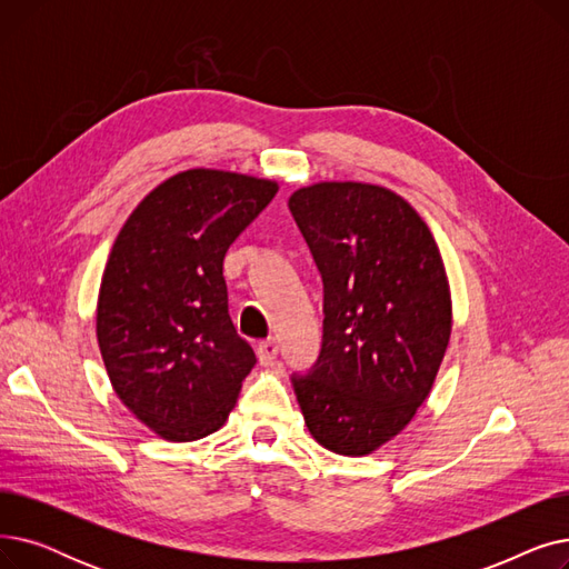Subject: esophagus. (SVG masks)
<instances>
[{
	"label": "esophagus",
	"mask_w": 569,
	"mask_h": 569,
	"mask_svg": "<svg viewBox=\"0 0 569 569\" xmlns=\"http://www.w3.org/2000/svg\"><path fill=\"white\" fill-rule=\"evenodd\" d=\"M256 352H258V360H260V365H272L274 360H277V355H279V346H277V341L274 339H264V341H260L258 343V348H256Z\"/></svg>",
	"instance_id": "esophagus-1"
}]
</instances>
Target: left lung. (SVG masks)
Returning a JSON list of instances; mask_svg holds the SVG:
<instances>
[{"label": "left lung", "instance_id": "1", "mask_svg": "<svg viewBox=\"0 0 569 569\" xmlns=\"http://www.w3.org/2000/svg\"><path fill=\"white\" fill-rule=\"evenodd\" d=\"M322 277V348L292 373L311 436L365 457L406 429L433 387L452 335L436 239L395 191L320 182L288 200Z\"/></svg>", "mask_w": 569, "mask_h": 569}]
</instances>
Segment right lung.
Masks as SVG:
<instances>
[{
	"mask_svg": "<svg viewBox=\"0 0 569 569\" xmlns=\"http://www.w3.org/2000/svg\"><path fill=\"white\" fill-rule=\"evenodd\" d=\"M277 191L228 170L177 172L114 239L97 305L101 357L114 395L166 440L221 429L256 365L228 313L223 258Z\"/></svg>",
	"mask_w": 569,
	"mask_h": 569,
	"instance_id": "right-lung-1",
	"label": "right lung"
}]
</instances>
